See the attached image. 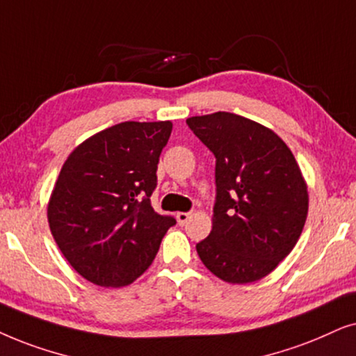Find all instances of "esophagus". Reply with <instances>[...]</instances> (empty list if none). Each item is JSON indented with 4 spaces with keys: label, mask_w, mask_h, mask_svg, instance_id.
Segmentation results:
<instances>
[{
    "label": "esophagus",
    "mask_w": 356,
    "mask_h": 356,
    "mask_svg": "<svg viewBox=\"0 0 356 356\" xmlns=\"http://www.w3.org/2000/svg\"><path fill=\"white\" fill-rule=\"evenodd\" d=\"M188 218H191V213H184V211H179L175 213V220H177L179 225H186V222L188 221Z\"/></svg>",
    "instance_id": "1"
}]
</instances>
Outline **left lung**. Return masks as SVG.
<instances>
[{
	"label": "left lung",
	"instance_id": "left-lung-1",
	"mask_svg": "<svg viewBox=\"0 0 356 356\" xmlns=\"http://www.w3.org/2000/svg\"><path fill=\"white\" fill-rule=\"evenodd\" d=\"M215 154L213 227L197 244L213 275L233 285L267 277L302 233L309 195L291 149L273 130L229 112L187 118Z\"/></svg>",
	"mask_w": 356,
	"mask_h": 356
}]
</instances>
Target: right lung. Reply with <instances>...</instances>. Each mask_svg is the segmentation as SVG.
<instances>
[{"mask_svg": "<svg viewBox=\"0 0 356 356\" xmlns=\"http://www.w3.org/2000/svg\"><path fill=\"white\" fill-rule=\"evenodd\" d=\"M170 131L169 120L117 123L76 146L60 170L47 207L51 236L94 285L134 283L175 225L149 200Z\"/></svg>", "mask_w": 356, "mask_h": 356, "instance_id": "obj_1", "label": "right lung"}]
</instances>
